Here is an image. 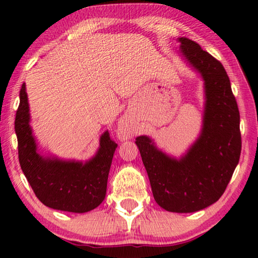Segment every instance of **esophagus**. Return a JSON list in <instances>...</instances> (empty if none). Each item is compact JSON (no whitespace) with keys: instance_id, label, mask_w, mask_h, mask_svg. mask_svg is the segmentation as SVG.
Wrapping results in <instances>:
<instances>
[{"instance_id":"1","label":"esophagus","mask_w":258,"mask_h":258,"mask_svg":"<svg viewBox=\"0 0 258 258\" xmlns=\"http://www.w3.org/2000/svg\"><path fill=\"white\" fill-rule=\"evenodd\" d=\"M118 131H119V134H120L123 138L127 139V138H130V137H132V131L130 130L128 125L126 124L125 120H120V121H119Z\"/></svg>"}]
</instances>
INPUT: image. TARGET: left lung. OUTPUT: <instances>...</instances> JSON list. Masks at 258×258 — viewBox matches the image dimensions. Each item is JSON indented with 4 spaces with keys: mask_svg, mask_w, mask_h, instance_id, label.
I'll list each match as a JSON object with an SVG mask.
<instances>
[{
    "mask_svg": "<svg viewBox=\"0 0 258 258\" xmlns=\"http://www.w3.org/2000/svg\"><path fill=\"white\" fill-rule=\"evenodd\" d=\"M180 55L204 81L203 127L180 158L158 149L147 135L135 143L161 208L194 213L216 203L228 186L241 152L240 115L228 74L220 61L197 43L180 37Z\"/></svg>",
    "mask_w": 258,
    "mask_h": 258,
    "instance_id": "obj_1",
    "label": "left lung"
}]
</instances>
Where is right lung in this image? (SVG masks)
<instances>
[{
	"mask_svg": "<svg viewBox=\"0 0 258 258\" xmlns=\"http://www.w3.org/2000/svg\"><path fill=\"white\" fill-rule=\"evenodd\" d=\"M19 98L15 120L19 163L34 194L45 206L58 211L86 213L97 208L106 197L109 169L117 143L106 131L100 138L98 151L89 160H63L54 156H43L37 151L29 125L25 83Z\"/></svg>",
	"mask_w": 258,
	"mask_h": 258,
	"instance_id": "1",
	"label": "right lung"
}]
</instances>
